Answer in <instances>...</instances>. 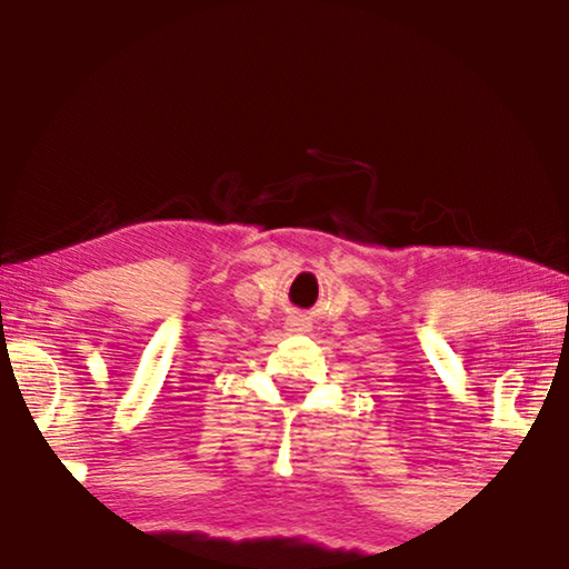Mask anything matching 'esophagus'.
<instances>
[{
	"instance_id": "1",
	"label": "esophagus",
	"mask_w": 569,
	"mask_h": 569,
	"mask_svg": "<svg viewBox=\"0 0 569 569\" xmlns=\"http://www.w3.org/2000/svg\"><path fill=\"white\" fill-rule=\"evenodd\" d=\"M288 329L296 333H306V331H311V323H308L306 319H291L288 321Z\"/></svg>"
}]
</instances>
